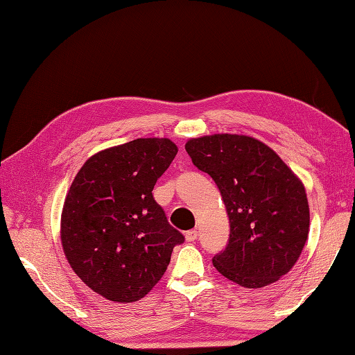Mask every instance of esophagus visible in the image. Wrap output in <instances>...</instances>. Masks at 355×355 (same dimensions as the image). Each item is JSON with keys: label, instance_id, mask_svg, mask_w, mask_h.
<instances>
[{"label": "esophagus", "instance_id": "1", "mask_svg": "<svg viewBox=\"0 0 355 355\" xmlns=\"http://www.w3.org/2000/svg\"><path fill=\"white\" fill-rule=\"evenodd\" d=\"M186 241L188 242H194L196 239H197V236H198V231L197 230H189V231H186Z\"/></svg>", "mask_w": 355, "mask_h": 355}]
</instances>
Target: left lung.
<instances>
[{
    "instance_id": "left-lung-1",
    "label": "left lung",
    "mask_w": 355,
    "mask_h": 355,
    "mask_svg": "<svg viewBox=\"0 0 355 355\" xmlns=\"http://www.w3.org/2000/svg\"><path fill=\"white\" fill-rule=\"evenodd\" d=\"M186 152L214 180L230 217L227 248L212 263L225 278L259 288L298 261L309 234L304 186L261 141L243 135L189 139Z\"/></svg>"
}]
</instances>
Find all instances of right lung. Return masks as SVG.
Returning a JSON list of instances; mask_svg holds the SVG:
<instances>
[{
	"label": "right lung",
	"instance_id": "obj_1",
	"mask_svg": "<svg viewBox=\"0 0 355 355\" xmlns=\"http://www.w3.org/2000/svg\"><path fill=\"white\" fill-rule=\"evenodd\" d=\"M177 152L171 139H135L96 153L71 184L63 251L74 273L107 300L143 298L164 275L173 247L184 242L152 194Z\"/></svg>",
	"mask_w": 355,
	"mask_h": 355
}]
</instances>
